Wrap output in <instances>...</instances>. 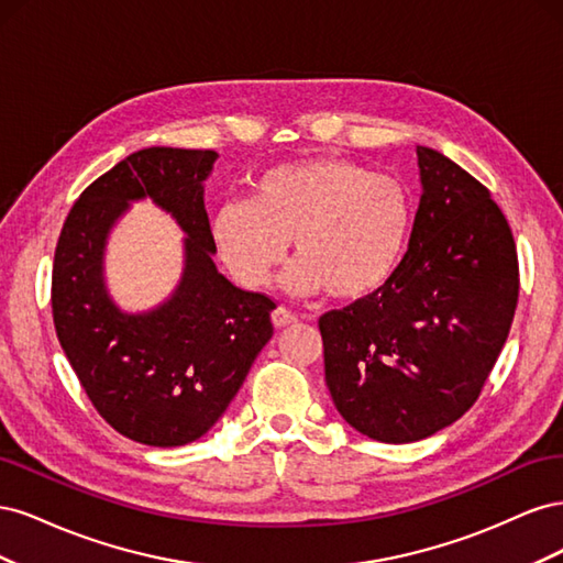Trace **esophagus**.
<instances>
[{"label": "esophagus", "mask_w": 563, "mask_h": 563, "mask_svg": "<svg viewBox=\"0 0 563 563\" xmlns=\"http://www.w3.org/2000/svg\"><path fill=\"white\" fill-rule=\"evenodd\" d=\"M272 323H275L277 329H286V327H294V323H298V317L291 310L277 308L275 312H272Z\"/></svg>", "instance_id": "obj_1"}]
</instances>
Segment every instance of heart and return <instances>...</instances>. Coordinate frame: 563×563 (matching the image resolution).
I'll list each match as a JSON object with an SVG mask.
<instances>
[{"label":"heart","mask_w":563,"mask_h":563,"mask_svg":"<svg viewBox=\"0 0 563 563\" xmlns=\"http://www.w3.org/2000/svg\"><path fill=\"white\" fill-rule=\"evenodd\" d=\"M413 228V203L395 176L364 164L317 157L279 164L251 185L249 201L220 207L211 234L232 277L261 288L294 240L298 263L286 286L327 288L338 300H364L389 284Z\"/></svg>","instance_id":"1"}]
</instances>
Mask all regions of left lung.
Segmentation results:
<instances>
[{
  "label": "left lung",
  "instance_id": "left-lung-1",
  "mask_svg": "<svg viewBox=\"0 0 563 563\" xmlns=\"http://www.w3.org/2000/svg\"><path fill=\"white\" fill-rule=\"evenodd\" d=\"M416 152L422 197L395 277L319 317L338 413L385 444L432 437L470 411L519 300L517 244L488 187L432 147Z\"/></svg>",
  "mask_w": 563,
  "mask_h": 563
}]
</instances>
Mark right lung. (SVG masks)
<instances>
[{"instance_id":"1","label":"right lung","mask_w":563,"mask_h":563,"mask_svg":"<svg viewBox=\"0 0 563 563\" xmlns=\"http://www.w3.org/2000/svg\"><path fill=\"white\" fill-rule=\"evenodd\" d=\"M213 150L145 147L79 195L54 255L51 312L67 362L110 428L172 449L207 434L272 338L277 302L236 288L213 265L201 183ZM150 196L186 230V269L157 311L126 316L109 300L102 249L131 198Z\"/></svg>"}]
</instances>
